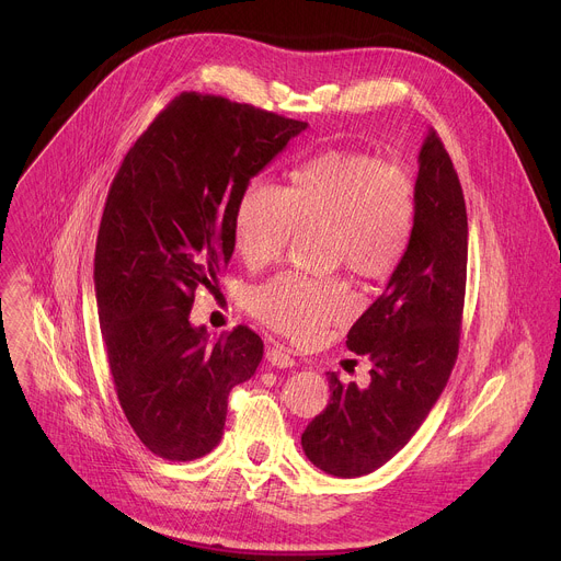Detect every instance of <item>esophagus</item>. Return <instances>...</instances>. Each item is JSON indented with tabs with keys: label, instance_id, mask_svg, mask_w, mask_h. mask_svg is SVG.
Masks as SVG:
<instances>
[{
	"label": "esophagus",
	"instance_id": "34e87169",
	"mask_svg": "<svg viewBox=\"0 0 561 561\" xmlns=\"http://www.w3.org/2000/svg\"><path fill=\"white\" fill-rule=\"evenodd\" d=\"M266 359H268V364L275 366V368H290V366H295V359H293L290 353H286L282 346L268 348Z\"/></svg>",
	"mask_w": 561,
	"mask_h": 561
}]
</instances>
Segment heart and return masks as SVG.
Wrapping results in <instances>:
<instances>
[{
	"mask_svg": "<svg viewBox=\"0 0 561 561\" xmlns=\"http://www.w3.org/2000/svg\"><path fill=\"white\" fill-rule=\"evenodd\" d=\"M415 213V186L402 167L329 150L295 169L288 191L253 182L237 206L234 244L260 268L282 255L297 226H329L333 260L364 279H381L407 255ZM251 310L271 329L308 342L351 312V297L340 279L277 275L251 293Z\"/></svg>",
	"mask_w": 561,
	"mask_h": 561,
	"instance_id": "heart-1",
	"label": "heart"
}]
</instances>
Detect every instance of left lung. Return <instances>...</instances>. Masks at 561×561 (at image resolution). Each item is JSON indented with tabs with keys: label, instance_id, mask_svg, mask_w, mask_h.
<instances>
[{
	"label": "left lung",
	"instance_id": "obj_1",
	"mask_svg": "<svg viewBox=\"0 0 561 561\" xmlns=\"http://www.w3.org/2000/svg\"><path fill=\"white\" fill-rule=\"evenodd\" d=\"M415 204L407 255L348 331V351L370 359V381L359 388L329 373L331 404L301 433L306 457L335 477L368 474L402 450L457 359L468 221L459 178L433 128L420 150Z\"/></svg>",
	"mask_w": 561,
	"mask_h": 561
}]
</instances>
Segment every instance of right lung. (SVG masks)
I'll return each mask as SVG.
<instances>
[{"label": "right lung", "instance_id": "add662e5", "mask_svg": "<svg viewBox=\"0 0 561 561\" xmlns=\"http://www.w3.org/2000/svg\"><path fill=\"white\" fill-rule=\"evenodd\" d=\"M226 98L182 93L141 133L111 184L95 249L100 329L122 411L141 444L171 461L210 453L232 386L264 342L237 327L217 342L188 322L234 251L251 180L306 130Z\"/></svg>", "mask_w": 561, "mask_h": 561}]
</instances>
